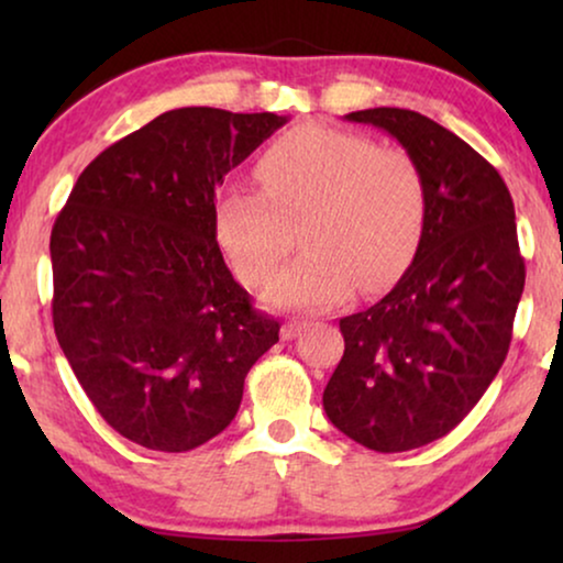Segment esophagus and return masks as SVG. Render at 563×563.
<instances>
[{
    "label": "esophagus",
    "mask_w": 563,
    "mask_h": 563,
    "mask_svg": "<svg viewBox=\"0 0 563 563\" xmlns=\"http://www.w3.org/2000/svg\"><path fill=\"white\" fill-rule=\"evenodd\" d=\"M305 325H307V322L299 320V318L287 320V322H284V325H282V338H284V341H291V338H297L299 333H302Z\"/></svg>",
    "instance_id": "34e87169"
}]
</instances>
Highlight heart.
Here are the masks:
<instances>
[{"label":"heart","instance_id":"b5f03b06","mask_svg":"<svg viewBox=\"0 0 563 563\" xmlns=\"http://www.w3.org/2000/svg\"><path fill=\"white\" fill-rule=\"evenodd\" d=\"M258 191L214 199V235L241 282L258 287L276 272L302 225L305 253L276 276L264 299L282 310H328L358 284L395 282L418 251L426 181L402 148L330 128L279 137L256 166Z\"/></svg>","mask_w":563,"mask_h":563}]
</instances>
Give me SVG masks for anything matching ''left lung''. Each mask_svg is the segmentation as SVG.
Masks as SVG:
<instances>
[{"mask_svg": "<svg viewBox=\"0 0 563 563\" xmlns=\"http://www.w3.org/2000/svg\"><path fill=\"white\" fill-rule=\"evenodd\" d=\"M382 128L420 166L426 225L412 264L379 302L341 320L345 351L322 407L379 453L451 433L495 379L526 287L512 197L497 168L426 114H345Z\"/></svg>", "mask_w": 563, "mask_h": 563, "instance_id": "1", "label": "left lung"}]
</instances>
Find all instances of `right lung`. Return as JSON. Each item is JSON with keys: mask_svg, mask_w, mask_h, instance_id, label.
Listing matches in <instances>:
<instances>
[{"mask_svg": "<svg viewBox=\"0 0 563 563\" xmlns=\"http://www.w3.org/2000/svg\"><path fill=\"white\" fill-rule=\"evenodd\" d=\"M287 118L181 107L99 153L51 233L53 328L97 412L143 449L222 433L279 341L214 235V189Z\"/></svg>", "mask_w": 563, "mask_h": 563, "instance_id": "1", "label": "right lung"}]
</instances>
